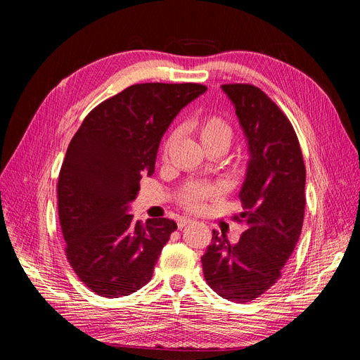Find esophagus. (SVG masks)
Instances as JSON below:
<instances>
[{
    "label": "esophagus",
    "mask_w": 360,
    "mask_h": 360,
    "mask_svg": "<svg viewBox=\"0 0 360 360\" xmlns=\"http://www.w3.org/2000/svg\"><path fill=\"white\" fill-rule=\"evenodd\" d=\"M191 222H192L191 217H180V219L177 221V225H179V228L181 230L183 226H186V225H188V224H191Z\"/></svg>",
    "instance_id": "1"
}]
</instances>
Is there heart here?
<instances>
[{
    "label": "heart",
    "instance_id": "obj_1",
    "mask_svg": "<svg viewBox=\"0 0 360 360\" xmlns=\"http://www.w3.org/2000/svg\"><path fill=\"white\" fill-rule=\"evenodd\" d=\"M193 129L205 148L219 146L226 150L231 143V126L221 115H205L198 122H195ZM171 139L172 138L168 139L165 148L169 146ZM217 195H219V189L212 186V184L191 183L180 192L179 202L188 210H200L207 200H213Z\"/></svg>",
    "mask_w": 360,
    "mask_h": 360
}]
</instances>
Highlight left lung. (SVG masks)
<instances>
[{
	"label": "left lung",
	"instance_id": "obj_1",
	"mask_svg": "<svg viewBox=\"0 0 360 360\" xmlns=\"http://www.w3.org/2000/svg\"><path fill=\"white\" fill-rule=\"evenodd\" d=\"M222 90L248 141L249 162L238 193L243 212L234 216L246 230L234 245L213 230L201 263L213 291L245 303L276 284L299 242L307 169L290 120L264 91L249 84H225Z\"/></svg>",
	"mask_w": 360,
	"mask_h": 360
}]
</instances>
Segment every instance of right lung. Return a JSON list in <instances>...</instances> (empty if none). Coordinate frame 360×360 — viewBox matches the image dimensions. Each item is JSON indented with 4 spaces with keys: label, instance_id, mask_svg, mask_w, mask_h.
I'll list each match as a JSON object with an SVG mask.
<instances>
[{
    "label": "right lung",
    "instance_id": "right-lung-1",
    "mask_svg": "<svg viewBox=\"0 0 360 360\" xmlns=\"http://www.w3.org/2000/svg\"><path fill=\"white\" fill-rule=\"evenodd\" d=\"M201 84H136L84 118L58 177V216L75 274L103 297L129 296L153 276L177 224L134 221L129 205L143 176L155 172L160 139Z\"/></svg>",
    "mask_w": 360,
    "mask_h": 360
}]
</instances>
